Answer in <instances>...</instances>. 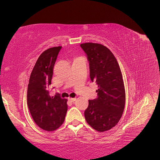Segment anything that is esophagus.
Masks as SVG:
<instances>
[{
    "label": "esophagus",
    "instance_id": "obj_1",
    "mask_svg": "<svg viewBox=\"0 0 160 160\" xmlns=\"http://www.w3.org/2000/svg\"><path fill=\"white\" fill-rule=\"evenodd\" d=\"M69 100L71 101V102H74V101L76 100V98H69Z\"/></svg>",
    "mask_w": 160,
    "mask_h": 160
}]
</instances>
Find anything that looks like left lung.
I'll return each mask as SVG.
<instances>
[{
	"instance_id": "1",
	"label": "left lung",
	"mask_w": 160,
	"mask_h": 160,
	"mask_svg": "<svg viewBox=\"0 0 160 160\" xmlns=\"http://www.w3.org/2000/svg\"><path fill=\"white\" fill-rule=\"evenodd\" d=\"M89 62L90 79L98 85V98L89 100L85 111L86 122L103 132L118 124L125 103V91L118 62L105 46L93 42L81 44Z\"/></svg>"
}]
</instances>
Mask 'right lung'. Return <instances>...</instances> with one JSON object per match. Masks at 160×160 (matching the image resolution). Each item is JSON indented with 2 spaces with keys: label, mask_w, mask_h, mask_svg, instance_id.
Instances as JSON below:
<instances>
[{
  "label": "right lung",
  "mask_w": 160,
  "mask_h": 160,
  "mask_svg": "<svg viewBox=\"0 0 160 160\" xmlns=\"http://www.w3.org/2000/svg\"><path fill=\"white\" fill-rule=\"evenodd\" d=\"M61 48H49L42 53L28 85L27 105L31 115L38 126L47 132L55 131L63 123L67 111L66 99H62L59 93L49 95L53 67Z\"/></svg>",
  "instance_id": "1"
}]
</instances>
